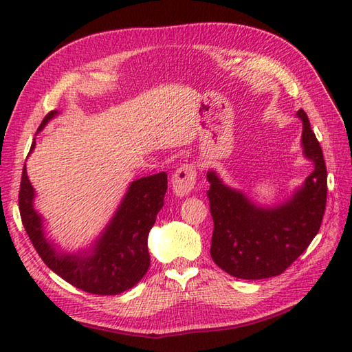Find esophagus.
Segmentation results:
<instances>
[{
  "instance_id": "34e87169",
  "label": "esophagus",
  "mask_w": 352,
  "mask_h": 352,
  "mask_svg": "<svg viewBox=\"0 0 352 352\" xmlns=\"http://www.w3.org/2000/svg\"><path fill=\"white\" fill-rule=\"evenodd\" d=\"M197 183V168L193 164H183L172 175V190L177 197H186Z\"/></svg>"
}]
</instances>
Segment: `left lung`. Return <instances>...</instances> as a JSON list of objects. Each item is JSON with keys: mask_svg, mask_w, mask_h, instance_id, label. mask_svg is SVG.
<instances>
[{"mask_svg": "<svg viewBox=\"0 0 352 352\" xmlns=\"http://www.w3.org/2000/svg\"><path fill=\"white\" fill-rule=\"evenodd\" d=\"M301 144L304 155L315 163L286 203L260 207L241 190L222 183L214 170L207 172V190L213 218L210 254L222 271L242 280H263L283 274L309 248L322 223L327 206V168L322 149L305 111Z\"/></svg>", "mask_w": 352, "mask_h": 352, "instance_id": "1", "label": "left lung"}]
</instances>
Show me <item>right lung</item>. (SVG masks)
<instances>
[{"label": "right lung", "instance_id": "add662e5", "mask_svg": "<svg viewBox=\"0 0 352 352\" xmlns=\"http://www.w3.org/2000/svg\"><path fill=\"white\" fill-rule=\"evenodd\" d=\"M56 115L57 110L50 111L37 131ZM34 145L36 142L30 153ZM166 189V172L134 180L92 248L78 254L60 252L45 237L42 216L33 207L34 189L27 177L25 164L19 188V212L34 250L52 272L87 294L118 295L136 286L148 272V233L163 207Z\"/></svg>", "mask_w": 352, "mask_h": 352}]
</instances>
